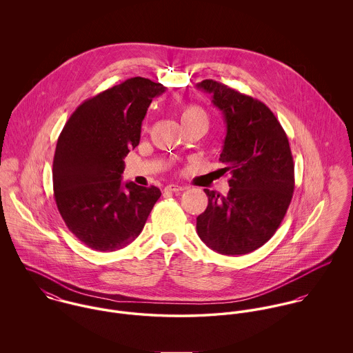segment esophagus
I'll use <instances>...</instances> for the list:
<instances>
[{"mask_svg":"<svg viewBox=\"0 0 353 353\" xmlns=\"http://www.w3.org/2000/svg\"><path fill=\"white\" fill-rule=\"evenodd\" d=\"M185 188L179 186V185H167L164 188V192H171V193H178V192H183Z\"/></svg>","mask_w":353,"mask_h":353,"instance_id":"34e87169","label":"esophagus"}]
</instances>
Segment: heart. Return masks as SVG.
<instances>
[{"label":"heart","mask_w":353,"mask_h":353,"mask_svg":"<svg viewBox=\"0 0 353 353\" xmlns=\"http://www.w3.org/2000/svg\"><path fill=\"white\" fill-rule=\"evenodd\" d=\"M181 122L182 125L192 123H203L208 126V115L205 110L197 104H188L181 111Z\"/></svg>","instance_id":"heart-1"}]
</instances>
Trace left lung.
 I'll use <instances>...</instances> for the list:
<instances>
[{
    "mask_svg": "<svg viewBox=\"0 0 353 353\" xmlns=\"http://www.w3.org/2000/svg\"><path fill=\"white\" fill-rule=\"evenodd\" d=\"M227 133L220 161L231 174L230 192L205 189L208 206L197 217L202 242L224 255H241L265 245L281 224L292 200L295 178L288 137L262 103L221 83L203 80Z\"/></svg>",
    "mask_w": 353,
    "mask_h": 353,
    "instance_id": "obj_1",
    "label": "left lung"
}]
</instances>
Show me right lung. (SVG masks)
<instances>
[{"label": "right lung", "mask_w": 353, "mask_h": 353, "mask_svg": "<svg viewBox=\"0 0 353 353\" xmlns=\"http://www.w3.org/2000/svg\"><path fill=\"white\" fill-rule=\"evenodd\" d=\"M160 83L133 77L81 103L63 126L54 153L57 208L88 248L115 252L143 231L161 196L154 186L122 183L123 159L140 143L141 123Z\"/></svg>", "instance_id": "obj_1"}]
</instances>
